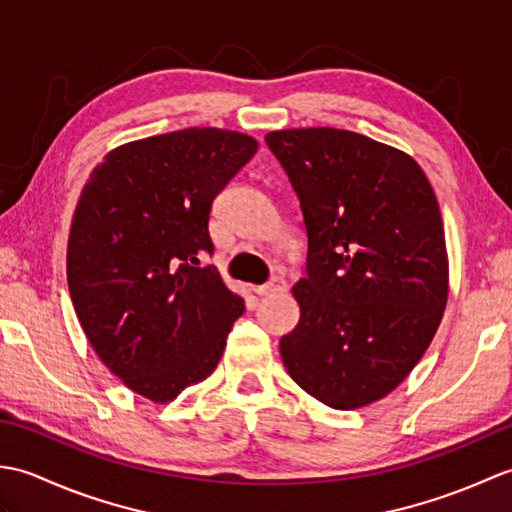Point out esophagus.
<instances>
[{
    "label": "esophagus",
    "mask_w": 512,
    "mask_h": 512,
    "mask_svg": "<svg viewBox=\"0 0 512 512\" xmlns=\"http://www.w3.org/2000/svg\"><path fill=\"white\" fill-rule=\"evenodd\" d=\"M286 281L284 279H273V281H268V284H264V286H255L253 290L257 292L259 297H270V295H279V292H286Z\"/></svg>",
    "instance_id": "34e87169"
}]
</instances>
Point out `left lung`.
<instances>
[{"mask_svg":"<svg viewBox=\"0 0 512 512\" xmlns=\"http://www.w3.org/2000/svg\"><path fill=\"white\" fill-rule=\"evenodd\" d=\"M266 143L308 231V275L292 286L301 317L281 361L323 405H372L418 365L447 308L436 191L405 151L350 129H277Z\"/></svg>","mask_w":512,"mask_h":512,"instance_id":"left-lung-1","label":"left lung"}]
</instances>
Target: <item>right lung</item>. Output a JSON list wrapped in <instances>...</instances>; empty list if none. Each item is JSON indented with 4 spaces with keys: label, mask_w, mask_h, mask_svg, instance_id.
Wrapping results in <instances>:
<instances>
[{
    "label": "right lung",
    "mask_w": 512,
    "mask_h": 512,
    "mask_svg": "<svg viewBox=\"0 0 512 512\" xmlns=\"http://www.w3.org/2000/svg\"><path fill=\"white\" fill-rule=\"evenodd\" d=\"M259 143L220 127L132 140L105 154L72 215L68 288L94 352L127 389L167 405L213 374L244 299L213 266L215 195Z\"/></svg>",
    "instance_id": "1"
}]
</instances>
